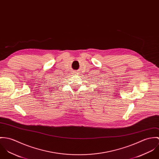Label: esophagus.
I'll use <instances>...</instances> for the list:
<instances>
[{"label": "esophagus", "mask_w": 159, "mask_h": 159, "mask_svg": "<svg viewBox=\"0 0 159 159\" xmlns=\"http://www.w3.org/2000/svg\"><path fill=\"white\" fill-rule=\"evenodd\" d=\"M78 72H79V71H75V72H74V73H75V74H78Z\"/></svg>", "instance_id": "34e87169"}]
</instances>
